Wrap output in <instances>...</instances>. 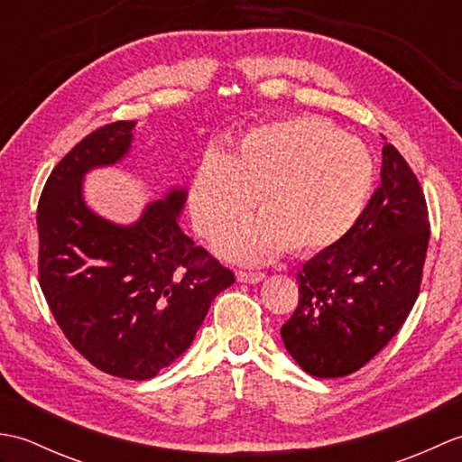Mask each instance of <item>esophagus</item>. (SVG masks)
<instances>
[{"label":"esophagus","mask_w":462,"mask_h":462,"mask_svg":"<svg viewBox=\"0 0 462 462\" xmlns=\"http://www.w3.org/2000/svg\"><path fill=\"white\" fill-rule=\"evenodd\" d=\"M236 278L242 283H258V282H262L263 278H266V273H263V272H242L240 270L236 273Z\"/></svg>","instance_id":"esophagus-1"}]
</instances>
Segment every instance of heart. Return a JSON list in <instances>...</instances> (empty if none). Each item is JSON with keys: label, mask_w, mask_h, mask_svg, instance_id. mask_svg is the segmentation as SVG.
Listing matches in <instances>:
<instances>
[{"label": "heart", "mask_w": 462, "mask_h": 462, "mask_svg": "<svg viewBox=\"0 0 462 462\" xmlns=\"http://www.w3.org/2000/svg\"><path fill=\"white\" fill-rule=\"evenodd\" d=\"M375 180L367 144L313 119L254 126L228 154L204 152L190 186L196 230L216 238L246 212L262 210L218 244L224 258L260 263L293 252L328 248L357 222Z\"/></svg>", "instance_id": "b5f03b06"}]
</instances>
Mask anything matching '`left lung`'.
<instances>
[{
    "instance_id": "1",
    "label": "left lung",
    "mask_w": 462,
    "mask_h": 462,
    "mask_svg": "<svg viewBox=\"0 0 462 462\" xmlns=\"http://www.w3.org/2000/svg\"><path fill=\"white\" fill-rule=\"evenodd\" d=\"M429 236L417 176L385 143L381 184L365 210L298 273V308L280 333L303 371L346 377L387 346L415 306Z\"/></svg>"
}]
</instances>
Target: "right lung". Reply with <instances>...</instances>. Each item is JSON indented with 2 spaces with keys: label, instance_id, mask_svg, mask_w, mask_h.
<instances>
[{
  "label": "right lung",
  "instance_id": "right-lung-1",
  "mask_svg": "<svg viewBox=\"0 0 462 462\" xmlns=\"http://www.w3.org/2000/svg\"><path fill=\"white\" fill-rule=\"evenodd\" d=\"M134 121L105 125L49 174L39 199V283L59 328L109 375L144 381L180 357L234 273L180 230L186 189L116 224L85 202V174L121 162Z\"/></svg>",
  "mask_w": 462,
  "mask_h": 462
}]
</instances>
